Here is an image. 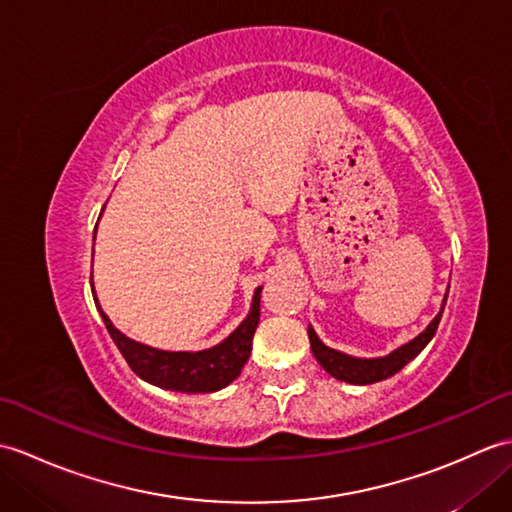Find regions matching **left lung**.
Returning a JSON list of instances; mask_svg holds the SVG:
<instances>
[{
    "mask_svg": "<svg viewBox=\"0 0 512 512\" xmlns=\"http://www.w3.org/2000/svg\"><path fill=\"white\" fill-rule=\"evenodd\" d=\"M444 303H447V299H444ZM442 312H444V306L438 317L429 323L427 330L418 334L416 339L409 341L407 345L398 347L396 352H391L383 358H354V356L336 352L332 347L323 345L312 328H308L310 347L314 356H317V361L321 363V367L334 378L345 380V383H352V385H372V383H378V380H385L389 376L398 374L402 367H405L409 361H413V358L427 347V343L433 339V334L438 330Z\"/></svg>",
    "mask_w": 512,
    "mask_h": 512,
    "instance_id": "left-lung-1",
    "label": "left lung"
}]
</instances>
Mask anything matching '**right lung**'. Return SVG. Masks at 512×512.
I'll list each match as a JSON object with an SVG mask.
<instances>
[{
    "label": "right lung",
    "mask_w": 512,
    "mask_h": 512,
    "mask_svg": "<svg viewBox=\"0 0 512 512\" xmlns=\"http://www.w3.org/2000/svg\"><path fill=\"white\" fill-rule=\"evenodd\" d=\"M259 292H262V288H257L255 292L253 308H250L246 321L224 343L204 352H160L154 347L140 345L114 328L107 314L101 310L99 301H96V306L101 310L107 332H110L134 374L151 385L198 394V391H217L231 385L242 372L259 323Z\"/></svg>",
    "instance_id": "1"
}]
</instances>
